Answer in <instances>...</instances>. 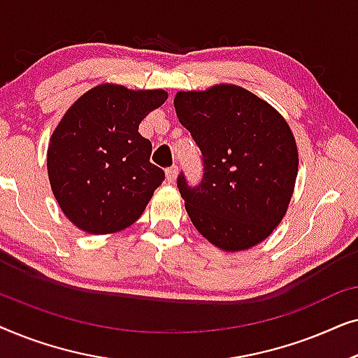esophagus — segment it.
Masks as SVG:
<instances>
[{
    "mask_svg": "<svg viewBox=\"0 0 358 358\" xmlns=\"http://www.w3.org/2000/svg\"><path fill=\"white\" fill-rule=\"evenodd\" d=\"M178 173H179L178 166H173V168L166 169V179H168L169 184L176 182V179H178Z\"/></svg>",
    "mask_w": 358,
    "mask_h": 358,
    "instance_id": "1",
    "label": "esophagus"
}]
</instances>
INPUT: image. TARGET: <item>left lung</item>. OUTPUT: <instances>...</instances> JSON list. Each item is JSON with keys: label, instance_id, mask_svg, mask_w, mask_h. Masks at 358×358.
<instances>
[{"label": "left lung", "instance_id": "obj_1", "mask_svg": "<svg viewBox=\"0 0 358 358\" xmlns=\"http://www.w3.org/2000/svg\"><path fill=\"white\" fill-rule=\"evenodd\" d=\"M176 114L203 156V179H178L190 222L227 252L262 243L285 217L298 174L290 125L267 101L236 85L179 91Z\"/></svg>", "mask_w": 358, "mask_h": 358}]
</instances>
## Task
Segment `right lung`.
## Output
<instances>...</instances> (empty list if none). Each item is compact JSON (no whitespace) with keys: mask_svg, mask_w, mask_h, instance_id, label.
Listing matches in <instances>:
<instances>
[{"mask_svg":"<svg viewBox=\"0 0 358 358\" xmlns=\"http://www.w3.org/2000/svg\"><path fill=\"white\" fill-rule=\"evenodd\" d=\"M168 99L164 90L104 83L65 112L47 150L52 192L65 217L90 234L129 228L145 212L164 171L150 163L140 122Z\"/></svg>","mask_w":358,"mask_h":358,"instance_id":"obj_1","label":"right lung"}]
</instances>
